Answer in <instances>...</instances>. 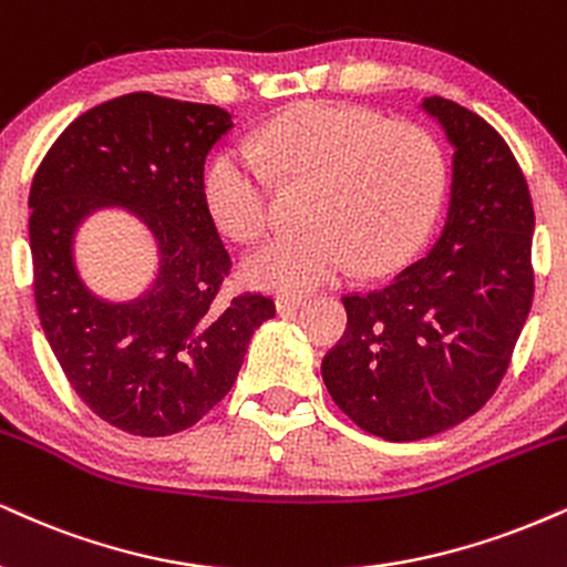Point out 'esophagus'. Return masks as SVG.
<instances>
[{
	"mask_svg": "<svg viewBox=\"0 0 567 567\" xmlns=\"http://www.w3.org/2000/svg\"><path fill=\"white\" fill-rule=\"evenodd\" d=\"M303 303H306V298H303V296H277V301H275V306H277V311H279V313L296 311L298 306H303Z\"/></svg>",
	"mask_w": 567,
	"mask_h": 567,
	"instance_id": "34e87169",
	"label": "esophagus"
}]
</instances>
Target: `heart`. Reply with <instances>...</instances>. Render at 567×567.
Here are the masks:
<instances>
[{"label": "heart", "mask_w": 567, "mask_h": 567, "mask_svg": "<svg viewBox=\"0 0 567 567\" xmlns=\"http://www.w3.org/2000/svg\"><path fill=\"white\" fill-rule=\"evenodd\" d=\"M311 184L301 235H282L243 264L245 282L275 292H306L357 266L380 275L417 248L439 214L446 163L422 126L388 124L357 105L303 102L208 163L203 193L231 240L254 243L269 224L271 184Z\"/></svg>", "instance_id": "heart-1"}]
</instances>
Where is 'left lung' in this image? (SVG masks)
<instances>
[{
  "mask_svg": "<svg viewBox=\"0 0 567 567\" xmlns=\"http://www.w3.org/2000/svg\"><path fill=\"white\" fill-rule=\"evenodd\" d=\"M422 111L454 147L446 224L383 288L343 296L349 324L322 359L340 412L385 441L427 439L478 412L534 301V203L513 150L452 100L427 97Z\"/></svg>",
  "mask_w": 567,
  "mask_h": 567,
  "instance_id": "left-lung-1",
  "label": "left lung"
}]
</instances>
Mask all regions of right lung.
I'll list each match as a JSON object with an SVG mask.
<instances>
[{"instance_id": "obj_1", "label": "right lung", "mask_w": 567, "mask_h": 567, "mask_svg": "<svg viewBox=\"0 0 567 567\" xmlns=\"http://www.w3.org/2000/svg\"><path fill=\"white\" fill-rule=\"evenodd\" d=\"M231 128L224 107L132 92L81 113L54 140L29 195L33 298L79 399L118 431L172 435L235 385L275 301H218L231 261L203 193L208 150ZM140 215L159 245L145 297L102 302L80 282L72 235L97 207Z\"/></svg>"}]
</instances>
